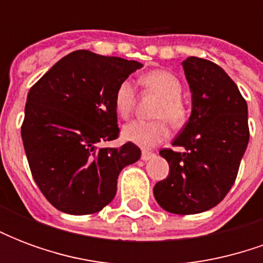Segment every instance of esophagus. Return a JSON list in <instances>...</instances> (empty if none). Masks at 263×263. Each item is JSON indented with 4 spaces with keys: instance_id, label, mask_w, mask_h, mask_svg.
I'll return each instance as SVG.
<instances>
[{
    "instance_id": "obj_1",
    "label": "esophagus",
    "mask_w": 263,
    "mask_h": 263,
    "mask_svg": "<svg viewBox=\"0 0 263 263\" xmlns=\"http://www.w3.org/2000/svg\"><path fill=\"white\" fill-rule=\"evenodd\" d=\"M155 156H156V154L152 152V151H142V160H145V162L149 159H152Z\"/></svg>"
}]
</instances>
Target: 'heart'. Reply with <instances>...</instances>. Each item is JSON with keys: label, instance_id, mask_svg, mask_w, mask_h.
Listing matches in <instances>:
<instances>
[{"label": "heart", "instance_id": "obj_1", "mask_svg": "<svg viewBox=\"0 0 263 263\" xmlns=\"http://www.w3.org/2000/svg\"><path fill=\"white\" fill-rule=\"evenodd\" d=\"M139 84L159 96L154 109L155 121H132L122 128V138L141 148H152L169 137V125L180 128L189 120V108L183 101L182 83L166 70H152L139 77ZM137 104V91L129 80L121 81L114 94V107L122 118H128Z\"/></svg>", "mask_w": 263, "mask_h": 263}]
</instances>
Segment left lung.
<instances>
[{
    "label": "left lung",
    "instance_id": "left-lung-1",
    "mask_svg": "<svg viewBox=\"0 0 263 263\" xmlns=\"http://www.w3.org/2000/svg\"><path fill=\"white\" fill-rule=\"evenodd\" d=\"M192 90L189 122L173 141L183 152L160 149L169 175L155 184L160 207L180 215L213 209L235 182L249 141L248 107L237 84L220 66L201 58L183 62Z\"/></svg>",
    "mask_w": 263,
    "mask_h": 263
}]
</instances>
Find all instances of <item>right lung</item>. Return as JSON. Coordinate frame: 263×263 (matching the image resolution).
<instances>
[{"instance_id":"add662e5","label":"right lung","mask_w":263,"mask_h":263,"mask_svg":"<svg viewBox=\"0 0 263 263\" xmlns=\"http://www.w3.org/2000/svg\"><path fill=\"white\" fill-rule=\"evenodd\" d=\"M139 67L135 60L76 50L31 87L21 135L33 180L60 211L103 210L117 193L120 172L141 158L131 142L98 148L118 138L115 90Z\"/></svg>"}]
</instances>
